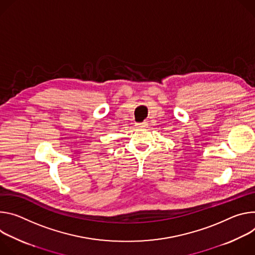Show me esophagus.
<instances>
[{
	"label": "esophagus",
	"instance_id": "1",
	"mask_svg": "<svg viewBox=\"0 0 255 255\" xmlns=\"http://www.w3.org/2000/svg\"><path fill=\"white\" fill-rule=\"evenodd\" d=\"M135 127H136L137 128H147V127H148V123H147V122L138 123V124H136V125H135Z\"/></svg>",
	"mask_w": 255,
	"mask_h": 255
}]
</instances>
